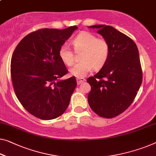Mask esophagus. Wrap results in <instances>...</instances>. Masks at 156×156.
<instances>
[{"label": "esophagus", "instance_id": "obj_1", "mask_svg": "<svg viewBox=\"0 0 156 156\" xmlns=\"http://www.w3.org/2000/svg\"><path fill=\"white\" fill-rule=\"evenodd\" d=\"M76 80H77L78 85H80V84H82V83L84 82L85 80L84 78H77V79H76Z\"/></svg>", "mask_w": 156, "mask_h": 156}]
</instances>
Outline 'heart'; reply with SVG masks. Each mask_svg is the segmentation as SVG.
I'll list each match as a JSON object with an SVG mask.
<instances>
[{"label": "heart", "instance_id": "heart-1", "mask_svg": "<svg viewBox=\"0 0 156 156\" xmlns=\"http://www.w3.org/2000/svg\"><path fill=\"white\" fill-rule=\"evenodd\" d=\"M76 52L83 51L80 56L82 62L76 64L70 69L71 75L76 78H83L92 70H99L107 62L110 52V47L107 41L98 38L90 31H81L72 40ZM60 59L67 66L74 63V54L66 44L59 48Z\"/></svg>", "mask_w": 156, "mask_h": 156}]
</instances>
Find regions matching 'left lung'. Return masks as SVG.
I'll list each match as a JSON object with an SVG mask.
<instances>
[{
    "label": "left lung",
    "mask_w": 156,
    "mask_h": 156,
    "mask_svg": "<svg viewBox=\"0 0 156 156\" xmlns=\"http://www.w3.org/2000/svg\"><path fill=\"white\" fill-rule=\"evenodd\" d=\"M97 33L110 47L105 65L87 79L91 86L87 101L92 110L101 117L111 118L126 110L135 98L142 82V71L136 44L115 28L94 25Z\"/></svg>",
    "instance_id": "1"
}]
</instances>
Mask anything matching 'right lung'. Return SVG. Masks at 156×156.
<instances>
[{
  "mask_svg": "<svg viewBox=\"0 0 156 156\" xmlns=\"http://www.w3.org/2000/svg\"><path fill=\"white\" fill-rule=\"evenodd\" d=\"M76 26L42 29L21 41L11 59L10 72L17 99L28 112L42 120L63 114L77 85L76 77L61 80L68 70L59 50Z\"/></svg>",
  "mask_w": 156,
  "mask_h": 156,
  "instance_id": "1",
  "label": "right lung"
}]
</instances>
